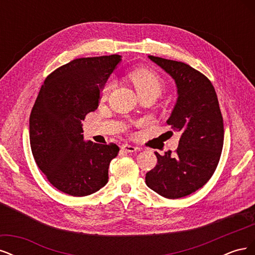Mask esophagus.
I'll list each match as a JSON object with an SVG mask.
<instances>
[{
    "label": "esophagus",
    "instance_id": "obj_1",
    "mask_svg": "<svg viewBox=\"0 0 255 255\" xmlns=\"http://www.w3.org/2000/svg\"><path fill=\"white\" fill-rule=\"evenodd\" d=\"M121 148H122L123 151L128 152V153H132V152H136V151H139L140 150L139 148H137V146L130 145V144H123Z\"/></svg>",
    "mask_w": 255,
    "mask_h": 255
}]
</instances>
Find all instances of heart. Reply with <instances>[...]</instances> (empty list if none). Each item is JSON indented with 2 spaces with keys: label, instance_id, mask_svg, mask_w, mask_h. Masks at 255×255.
Instances as JSON below:
<instances>
[{
  "label": "heart",
  "instance_id": "1",
  "mask_svg": "<svg viewBox=\"0 0 255 255\" xmlns=\"http://www.w3.org/2000/svg\"><path fill=\"white\" fill-rule=\"evenodd\" d=\"M128 79L134 85L135 89L137 90V94L139 97L145 95H160L163 91L164 83L161 81L159 76L149 69L145 68H137L128 73ZM114 86V81L109 80L101 89V98L106 99L109 97L110 92Z\"/></svg>",
  "mask_w": 255,
  "mask_h": 255
}]
</instances>
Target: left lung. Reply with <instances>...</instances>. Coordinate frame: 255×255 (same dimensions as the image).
<instances>
[{
    "instance_id": "left-lung-1",
    "label": "left lung",
    "mask_w": 255,
    "mask_h": 255,
    "mask_svg": "<svg viewBox=\"0 0 255 255\" xmlns=\"http://www.w3.org/2000/svg\"><path fill=\"white\" fill-rule=\"evenodd\" d=\"M148 57L175 83L177 98L167 125L181 136L175 154L154 152L157 165L145 174V184L168 199L186 197L207 183L219 163L225 129L217 95L211 81L187 64Z\"/></svg>"
}]
</instances>
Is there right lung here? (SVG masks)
<instances>
[{
    "mask_svg": "<svg viewBox=\"0 0 255 255\" xmlns=\"http://www.w3.org/2000/svg\"><path fill=\"white\" fill-rule=\"evenodd\" d=\"M121 57L78 58L59 67L45 79L33 106V156L49 182L67 195L88 196L109 181L118 145L85 140L82 120L98 109L101 89Z\"/></svg>",
    "mask_w": 255,
    "mask_h": 255,
    "instance_id": "add662e5",
    "label": "right lung"
}]
</instances>
